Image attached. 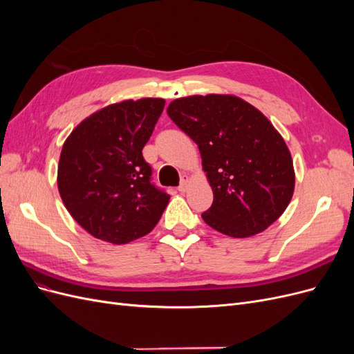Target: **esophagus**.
<instances>
[{"label": "esophagus", "instance_id": "obj_1", "mask_svg": "<svg viewBox=\"0 0 354 354\" xmlns=\"http://www.w3.org/2000/svg\"><path fill=\"white\" fill-rule=\"evenodd\" d=\"M187 186H189V178L183 177V178H181V185L178 186V192H181V194H183V192L187 190Z\"/></svg>", "mask_w": 354, "mask_h": 354}]
</instances>
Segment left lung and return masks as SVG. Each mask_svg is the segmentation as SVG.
I'll return each instance as SVG.
<instances>
[{
	"mask_svg": "<svg viewBox=\"0 0 354 354\" xmlns=\"http://www.w3.org/2000/svg\"><path fill=\"white\" fill-rule=\"evenodd\" d=\"M168 116L201 152L214 201L202 218L230 238H250L279 218L294 195L295 171L283 137L259 109L233 94L189 95Z\"/></svg>",
	"mask_w": 354,
	"mask_h": 354,
	"instance_id": "1",
	"label": "left lung"
}]
</instances>
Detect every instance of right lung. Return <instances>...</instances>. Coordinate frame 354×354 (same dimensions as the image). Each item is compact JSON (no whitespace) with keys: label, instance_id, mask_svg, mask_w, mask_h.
<instances>
[{"label":"right lung","instance_id":"1","mask_svg":"<svg viewBox=\"0 0 354 354\" xmlns=\"http://www.w3.org/2000/svg\"><path fill=\"white\" fill-rule=\"evenodd\" d=\"M165 100H122L85 118L63 143L60 198L91 236L124 245L152 232L169 195L151 183L143 147Z\"/></svg>","mask_w":354,"mask_h":354}]
</instances>
